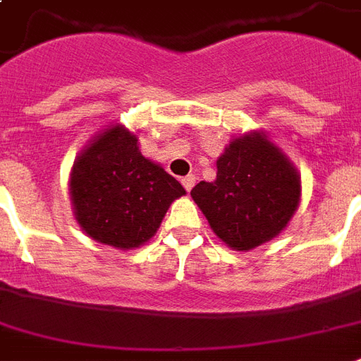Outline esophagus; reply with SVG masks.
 <instances>
[{
  "label": "esophagus",
  "mask_w": 361,
  "mask_h": 361,
  "mask_svg": "<svg viewBox=\"0 0 361 361\" xmlns=\"http://www.w3.org/2000/svg\"><path fill=\"white\" fill-rule=\"evenodd\" d=\"M195 181H197V178H195V174H189V176H185L183 180H181V185L185 187L187 191H191L192 185H195Z\"/></svg>",
  "instance_id": "34e87169"
}]
</instances>
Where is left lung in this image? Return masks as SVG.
Instances as JSON below:
<instances>
[{"label": "left lung", "instance_id": "left-lung-1", "mask_svg": "<svg viewBox=\"0 0 361 361\" xmlns=\"http://www.w3.org/2000/svg\"><path fill=\"white\" fill-rule=\"evenodd\" d=\"M217 178L191 197L212 231L234 251H251L285 231L302 200V178L262 130L234 136L217 159Z\"/></svg>", "mask_w": 361, "mask_h": 361}]
</instances>
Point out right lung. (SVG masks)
Masks as SVG:
<instances>
[{
  "instance_id": "1",
  "label": "right lung",
  "mask_w": 361,
  "mask_h": 361,
  "mask_svg": "<svg viewBox=\"0 0 361 361\" xmlns=\"http://www.w3.org/2000/svg\"><path fill=\"white\" fill-rule=\"evenodd\" d=\"M76 223L92 240L129 251L155 236L170 204L185 189L138 149V136L121 123L90 140L71 169Z\"/></svg>"
}]
</instances>
